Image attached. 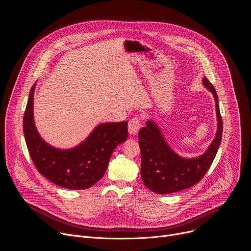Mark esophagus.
Returning a JSON list of instances; mask_svg holds the SVG:
<instances>
[{"mask_svg": "<svg viewBox=\"0 0 251 251\" xmlns=\"http://www.w3.org/2000/svg\"><path fill=\"white\" fill-rule=\"evenodd\" d=\"M140 127H141V121L138 117H133L132 119H130L128 123V131L131 135L137 134Z\"/></svg>", "mask_w": 251, "mask_h": 251, "instance_id": "esophagus-1", "label": "esophagus"}]
</instances>
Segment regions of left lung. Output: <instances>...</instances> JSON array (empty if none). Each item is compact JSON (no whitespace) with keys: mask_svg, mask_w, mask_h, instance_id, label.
Returning <instances> with one entry per match:
<instances>
[{"mask_svg":"<svg viewBox=\"0 0 251 251\" xmlns=\"http://www.w3.org/2000/svg\"><path fill=\"white\" fill-rule=\"evenodd\" d=\"M203 85L213 94L218 116V131L207 151L194 159L176 155L167 144L159 127L147 121L138 134L141 151V177L144 185L160 195L172 194L198 184L209 169L220 148L223 137V119L219 97L209 80L202 78Z\"/></svg>","mask_w":251,"mask_h":251,"instance_id":"left-lung-1","label":"left lung"}]
</instances>
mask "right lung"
<instances>
[{
    "instance_id": "obj_1",
    "label": "right lung",
    "mask_w": 251,
    "mask_h": 251,
    "mask_svg": "<svg viewBox=\"0 0 251 251\" xmlns=\"http://www.w3.org/2000/svg\"><path fill=\"white\" fill-rule=\"evenodd\" d=\"M32 85L24 115V134L29 156L37 170L58 187L85 190L104 176L110 157L128 137V122L98 125L89 137L74 149L60 150L41 138L33 122Z\"/></svg>"
}]
</instances>
